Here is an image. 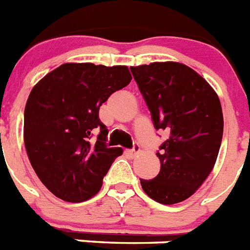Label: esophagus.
Segmentation results:
<instances>
[{
    "instance_id": "esophagus-1",
    "label": "esophagus",
    "mask_w": 250,
    "mask_h": 250,
    "mask_svg": "<svg viewBox=\"0 0 250 250\" xmlns=\"http://www.w3.org/2000/svg\"><path fill=\"white\" fill-rule=\"evenodd\" d=\"M140 153V148L139 146H134L133 150H129V154L130 155H133V157H135V155H138Z\"/></svg>"
}]
</instances>
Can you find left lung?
Returning a JSON list of instances; mask_svg holds the SVG:
<instances>
[{"label": "left lung", "mask_w": 250, "mask_h": 250, "mask_svg": "<svg viewBox=\"0 0 250 250\" xmlns=\"http://www.w3.org/2000/svg\"><path fill=\"white\" fill-rule=\"evenodd\" d=\"M130 69L155 129L169 133L157 153L159 174L154 180H140L142 188L159 204L185 201L216 163L224 130L219 96L204 77L178 62H154Z\"/></svg>", "instance_id": "obj_1"}]
</instances>
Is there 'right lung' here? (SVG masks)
<instances>
[{
	"mask_svg": "<svg viewBox=\"0 0 250 250\" xmlns=\"http://www.w3.org/2000/svg\"><path fill=\"white\" fill-rule=\"evenodd\" d=\"M131 81L126 65L64 63L33 87L25 106L23 142L36 176L67 202L89 200L121 148H107L100 106ZM95 129L96 143L89 138Z\"/></svg>",
	"mask_w": 250,
	"mask_h": 250,
	"instance_id": "add662e5",
	"label": "right lung"
}]
</instances>
